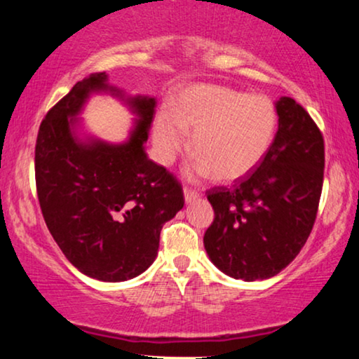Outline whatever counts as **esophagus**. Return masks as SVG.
<instances>
[{"label": "esophagus", "instance_id": "34e87169", "mask_svg": "<svg viewBox=\"0 0 359 359\" xmlns=\"http://www.w3.org/2000/svg\"><path fill=\"white\" fill-rule=\"evenodd\" d=\"M184 197H185V202L190 203V202H194V200H197L200 197V194L192 187H185L184 189Z\"/></svg>", "mask_w": 359, "mask_h": 359}]
</instances>
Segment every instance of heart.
I'll return each mask as SVG.
<instances>
[{
    "mask_svg": "<svg viewBox=\"0 0 359 359\" xmlns=\"http://www.w3.org/2000/svg\"><path fill=\"white\" fill-rule=\"evenodd\" d=\"M277 114L264 97L197 85L179 95L170 111L156 114L152 141L161 162L170 164L187 144L195 154L190 172L229 182L259 164L269 151Z\"/></svg>",
    "mask_w": 359,
    "mask_h": 359,
    "instance_id": "heart-1",
    "label": "heart"
}]
</instances>
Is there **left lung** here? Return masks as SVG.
Here are the masks:
<instances>
[{
  "instance_id": "1",
  "label": "left lung",
  "mask_w": 359,
  "mask_h": 359,
  "mask_svg": "<svg viewBox=\"0 0 359 359\" xmlns=\"http://www.w3.org/2000/svg\"><path fill=\"white\" fill-rule=\"evenodd\" d=\"M279 128L256 169L233 187L207 192L215 219L203 236L207 255L235 279L279 274L312 231L323 185V136L294 98L277 100Z\"/></svg>"
}]
</instances>
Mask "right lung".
<instances>
[{"mask_svg":"<svg viewBox=\"0 0 359 359\" xmlns=\"http://www.w3.org/2000/svg\"><path fill=\"white\" fill-rule=\"evenodd\" d=\"M93 93H111L137 114L128 142L76 135V116ZM154 113L156 98L124 97L98 72L76 82L41 123L34 162L42 217L67 259L93 279L121 283L144 272L164 223L184 207L182 185L144 151Z\"/></svg>","mask_w":359,"mask_h":359,"instance_id":"obj_1","label":"right lung"}]
</instances>
